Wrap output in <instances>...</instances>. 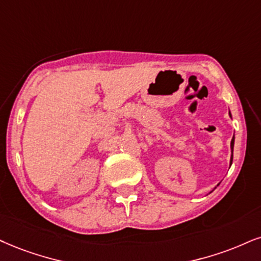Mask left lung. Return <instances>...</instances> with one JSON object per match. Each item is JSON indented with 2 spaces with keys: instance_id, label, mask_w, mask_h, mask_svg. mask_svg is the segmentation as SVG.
I'll use <instances>...</instances> for the list:
<instances>
[{
  "instance_id": "1",
  "label": "left lung",
  "mask_w": 261,
  "mask_h": 261,
  "mask_svg": "<svg viewBox=\"0 0 261 261\" xmlns=\"http://www.w3.org/2000/svg\"><path fill=\"white\" fill-rule=\"evenodd\" d=\"M230 117H231V114H230ZM233 144H234V137L232 138V140H231V151H232V155H231V159H230V166L232 165V159H233Z\"/></svg>"
}]
</instances>
